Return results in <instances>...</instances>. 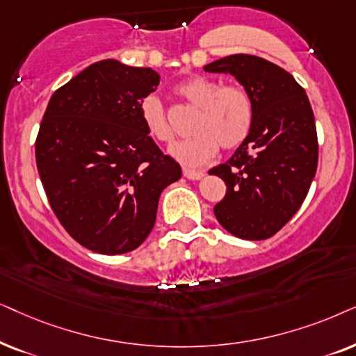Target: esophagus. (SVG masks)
I'll use <instances>...</instances> for the list:
<instances>
[{
    "instance_id": "34e87169",
    "label": "esophagus",
    "mask_w": 356,
    "mask_h": 356,
    "mask_svg": "<svg viewBox=\"0 0 356 356\" xmlns=\"http://www.w3.org/2000/svg\"><path fill=\"white\" fill-rule=\"evenodd\" d=\"M184 175H186L187 179H191V181H198V179H202L205 172L203 170H193V169H184Z\"/></svg>"
}]
</instances>
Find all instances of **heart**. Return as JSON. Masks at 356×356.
<instances>
[{
    "label": "heart",
    "instance_id": "1",
    "mask_svg": "<svg viewBox=\"0 0 356 356\" xmlns=\"http://www.w3.org/2000/svg\"><path fill=\"white\" fill-rule=\"evenodd\" d=\"M175 92L198 108L192 127L195 135L169 149L170 156L184 165L198 168L207 164L215 158L220 145L225 149L238 148L252 131L255 104L244 88L222 84L208 76H191L175 86ZM140 118L146 134L158 143L174 140V129L158 96L149 94L141 99Z\"/></svg>",
    "mask_w": 356,
    "mask_h": 356
}]
</instances>
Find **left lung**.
<instances>
[{
	"label": "left lung",
	"instance_id": "left-lung-1",
	"mask_svg": "<svg viewBox=\"0 0 356 356\" xmlns=\"http://www.w3.org/2000/svg\"><path fill=\"white\" fill-rule=\"evenodd\" d=\"M203 70L233 74L255 104L248 140L208 172L226 184L213 211L236 238H272L300 210L316 175L319 145L309 99L288 71L260 56L229 55Z\"/></svg>",
	"mask_w": 356,
	"mask_h": 356
}]
</instances>
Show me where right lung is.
<instances>
[{"label": "right lung", "instance_id": "1", "mask_svg": "<svg viewBox=\"0 0 356 356\" xmlns=\"http://www.w3.org/2000/svg\"><path fill=\"white\" fill-rule=\"evenodd\" d=\"M158 84L151 68L97 61L56 89L40 122L35 161L47 198L66 233L94 252L138 248L161 192L182 177L140 118Z\"/></svg>", "mask_w": 356, "mask_h": 356}]
</instances>
